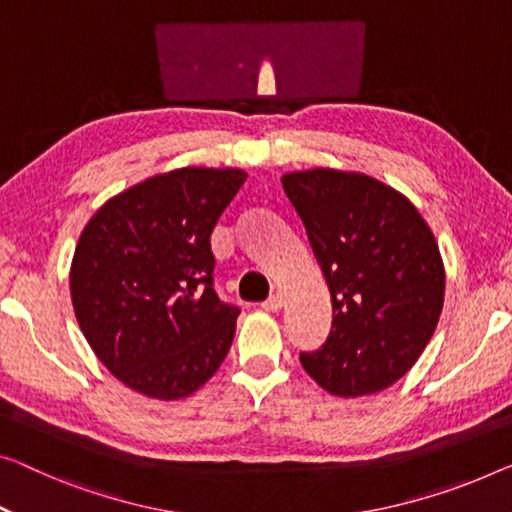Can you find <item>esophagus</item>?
Segmentation results:
<instances>
[{
	"instance_id": "1",
	"label": "esophagus",
	"mask_w": 512,
	"mask_h": 512,
	"mask_svg": "<svg viewBox=\"0 0 512 512\" xmlns=\"http://www.w3.org/2000/svg\"><path fill=\"white\" fill-rule=\"evenodd\" d=\"M282 305H285V299H282V294H273L271 299H266L264 303H262V310H266V312H278Z\"/></svg>"
}]
</instances>
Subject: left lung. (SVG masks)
<instances>
[{
    "label": "left lung",
    "instance_id": "obj_1",
    "mask_svg": "<svg viewBox=\"0 0 512 512\" xmlns=\"http://www.w3.org/2000/svg\"><path fill=\"white\" fill-rule=\"evenodd\" d=\"M280 181L333 305L329 338L301 354L303 370L338 398L384 391L437 331L446 292L439 243L414 204L370 174L312 167Z\"/></svg>",
    "mask_w": 512,
    "mask_h": 512
}]
</instances>
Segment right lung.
I'll list each match as a JSON object with an SVG mask.
<instances>
[{
    "label": "right lung",
    "instance_id": "add662e5",
    "mask_svg": "<svg viewBox=\"0 0 512 512\" xmlns=\"http://www.w3.org/2000/svg\"><path fill=\"white\" fill-rule=\"evenodd\" d=\"M248 174L179 167L121 190L75 246L71 301L80 331L131 391L181 400L216 375L239 308L211 287V232Z\"/></svg>",
    "mask_w": 512,
    "mask_h": 512
}]
</instances>
